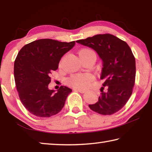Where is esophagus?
<instances>
[{"label": "esophagus", "mask_w": 152, "mask_h": 152, "mask_svg": "<svg viewBox=\"0 0 152 152\" xmlns=\"http://www.w3.org/2000/svg\"><path fill=\"white\" fill-rule=\"evenodd\" d=\"M74 90H75V91H78L79 92H80V93H84V92H86V90H84V89H80V88H74Z\"/></svg>", "instance_id": "1"}]
</instances>
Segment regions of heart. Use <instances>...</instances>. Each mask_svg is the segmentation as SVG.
<instances>
[{
  "mask_svg": "<svg viewBox=\"0 0 152 152\" xmlns=\"http://www.w3.org/2000/svg\"><path fill=\"white\" fill-rule=\"evenodd\" d=\"M86 52H93L91 50L84 49L79 52V55ZM92 80V76L89 74H77L72 76L68 80L69 84L76 88H85L88 85L89 82Z\"/></svg>",
  "mask_w": 152,
  "mask_h": 152,
  "instance_id": "heart-1",
  "label": "heart"
}]
</instances>
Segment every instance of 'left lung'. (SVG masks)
I'll list each match as a JSON object with an SVG mask.
<instances>
[{
    "instance_id": "obj_1",
    "label": "left lung",
    "mask_w": 152,
    "mask_h": 152,
    "mask_svg": "<svg viewBox=\"0 0 152 152\" xmlns=\"http://www.w3.org/2000/svg\"><path fill=\"white\" fill-rule=\"evenodd\" d=\"M76 42L96 51L102 61L101 80L104 82L96 103L89 104L93 111L110 115L125 106L132 94L135 79V60L127 43L115 36L96 35Z\"/></svg>"
}]
</instances>
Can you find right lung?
I'll use <instances>...</instances> for the list:
<instances>
[{
	"label": "right lung",
	"instance_id": "add662e5",
	"mask_svg": "<svg viewBox=\"0 0 152 152\" xmlns=\"http://www.w3.org/2000/svg\"><path fill=\"white\" fill-rule=\"evenodd\" d=\"M75 43L42 39L25 45L18 53L14 64L15 84L22 104L35 116L50 117L64 107L72 89L61 86L56 91L48 85L50 74Z\"/></svg>",
	"mask_w": 152,
	"mask_h": 152
}]
</instances>
